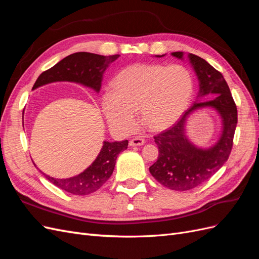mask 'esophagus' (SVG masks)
<instances>
[{
    "label": "esophagus",
    "mask_w": 259,
    "mask_h": 259,
    "mask_svg": "<svg viewBox=\"0 0 259 259\" xmlns=\"http://www.w3.org/2000/svg\"><path fill=\"white\" fill-rule=\"evenodd\" d=\"M145 144V140L140 137H136L134 139H132L130 142V146L134 147V146H143Z\"/></svg>",
    "instance_id": "obj_1"
}]
</instances>
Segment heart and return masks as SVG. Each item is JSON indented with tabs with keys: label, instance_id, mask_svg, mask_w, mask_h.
I'll use <instances>...</instances> for the list:
<instances>
[{
	"label": "heart",
	"instance_id": "b5f03b06",
	"mask_svg": "<svg viewBox=\"0 0 259 259\" xmlns=\"http://www.w3.org/2000/svg\"><path fill=\"white\" fill-rule=\"evenodd\" d=\"M194 93L190 70L182 65H134L123 69L107 91L101 105L110 126L128 133L136 124V111L149 128L165 130L189 108Z\"/></svg>",
	"mask_w": 259,
	"mask_h": 259
}]
</instances>
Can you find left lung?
I'll return each instance as SVG.
<instances>
[{"mask_svg": "<svg viewBox=\"0 0 259 259\" xmlns=\"http://www.w3.org/2000/svg\"><path fill=\"white\" fill-rule=\"evenodd\" d=\"M162 56L158 55V57ZM171 56L184 59V53L174 52ZM188 59L199 80L198 100L208 95L214 97L195 101L173 127L154 136L159 156L149 167L151 175L161 185L177 191L190 190L200 186L224 165L231 152L238 123L237 106L223 74L197 55L188 54ZM204 107L216 110L223 125L222 134L217 144L208 148L195 146L185 135L187 117Z\"/></svg>", "mask_w": 259, "mask_h": 259, "instance_id": "8db88e82", "label": "left lung"}]
</instances>
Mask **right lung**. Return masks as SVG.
<instances>
[{"label":"right lung","instance_id":"1","mask_svg":"<svg viewBox=\"0 0 259 259\" xmlns=\"http://www.w3.org/2000/svg\"><path fill=\"white\" fill-rule=\"evenodd\" d=\"M120 55L103 56L93 53L79 52L69 55L58 64L40 74L32 90L53 82H74L99 92L106 69ZM128 142H104L103 148L91 165L74 177L59 179L41 173L50 182L64 191L72 194L86 195L97 191L113 173L117 155L127 149ZM35 165V164H34Z\"/></svg>","mask_w":259,"mask_h":259}]
</instances>
